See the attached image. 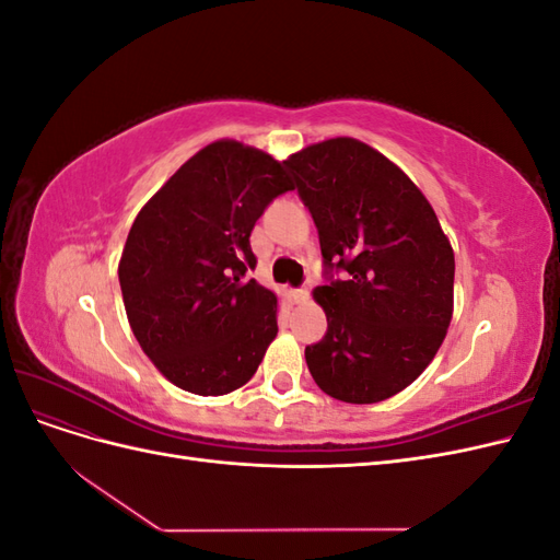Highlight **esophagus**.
Masks as SVG:
<instances>
[{"mask_svg": "<svg viewBox=\"0 0 560 560\" xmlns=\"http://www.w3.org/2000/svg\"><path fill=\"white\" fill-rule=\"evenodd\" d=\"M292 296H294V301H296V303H306V301L311 299L308 287H303V290H294V292H292Z\"/></svg>", "mask_w": 560, "mask_h": 560, "instance_id": "34e87169", "label": "esophagus"}]
</instances>
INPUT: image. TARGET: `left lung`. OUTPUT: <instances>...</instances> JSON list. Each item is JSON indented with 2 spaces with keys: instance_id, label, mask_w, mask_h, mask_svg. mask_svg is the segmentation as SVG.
I'll return each mask as SVG.
<instances>
[{
  "instance_id": "1",
  "label": "left lung",
  "mask_w": 560,
  "mask_h": 560,
  "mask_svg": "<svg viewBox=\"0 0 560 560\" xmlns=\"http://www.w3.org/2000/svg\"><path fill=\"white\" fill-rule=\"evenodd\" d=\"M313 214L329 270L346 280L313 299L327 334L306 348L322 393L376 404L409 387L442 348L453 317L455 257L418 186L354 138H331L287 156Z\"/></svg>"
}]
</instances>
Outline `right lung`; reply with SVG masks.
<instances>
[{"label":"right lung","instance_id":"1","mask_svg":"<svg viewBox=\"0 0 560 560\" xmlns=\"http://www.w3.org/2000/svg\"><path fill=\"white\" fill-rule=\"evenodd\" d=\"M284 165L257 147H202L135 217L118 261L130 329L173 385L200 397L243 387L278 336V296L257 280L249 235L292 191Z\"/></svg>","mask_w":560,"mask_h":560}]
</instances>
